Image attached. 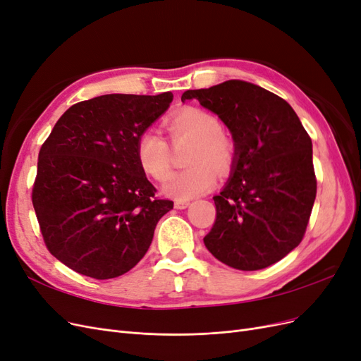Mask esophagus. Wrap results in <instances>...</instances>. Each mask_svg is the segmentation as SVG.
<instances>
[{
    "instance_id": "1",
    "label": "esophagus",
    "mask_w": 361,
    "mask_h": 361,
    "mask_svg": "<svg viewBox=\"0 0 361 361\" xmlns=\"http://www.w3.org/2000/svg\"><path fill=\"white\" fill-rule=\"evenodd\" d=\"M188 206H190V202H183V200L174 202V207H176V209H185V207H188Z\"/></svg>"
}]
</instances>
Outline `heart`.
Masks as SVG:
<instances>
[{
    "label": "heart",
    "instance_id": "obj_1",
    "mask_svg": "<svg viewBox=\"0 0 361 361\" xmlns=\"http://www.w3.org/2000/svg\"><path fill=\"white\" fill-rule=\"evenodd\" d=\"M171 138L191 140L192 147L188 164L192 167L174 173L162 187V191L176 200H190L209 191L216 180V173L228 171L233 161V145L221 133L216 116L188 106L174 113L167 120ZM137 159L140 167L157 180L167 179L171 162L167 140L158 130L147 129L137 140Z\"/></svg>",
    "mask_w": 361,
    "mask_h": 361
}]
</instances>
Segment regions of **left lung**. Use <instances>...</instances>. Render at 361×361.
I'll return each mask as SVG.
<instances>
[{
    "mask_svg": "<svg viewBox=\"0 0 361 361\" xmlns=\"http://www.w3.org/2000/svg\"><path fill=\"white\" fill-rule=\"evenodd\" d=\"M190 99L220 117L235 146L206 248L235 269L276 264L301 243L314 203L309 134L285 99L247 81L187 90L182 102Z\"/></svg>",
    "mask_w": 361,
    "mask_h": 361,
    "instance_id": "8db88e82",
    "label": "left lung"
}]
</instances>
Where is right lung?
<instances>
[{
    "mask_svg": "<svg viewBox=\"0 0 361 361\" xmlns=\"http://www.w3.org/2000/svg\"><path fill=\"white\" fill-rule=\"evenodd\" d=\"M173 94H104L72 105L42 145L32 187L40 232L61 264L96 280L133 269L173 202L155 197L137 140Z\"/></svg>",
    "mask_w": 361,
    "mask_h": 361,
    "instance_id": "1",
    "label": "right lung"
}]
</instances>
